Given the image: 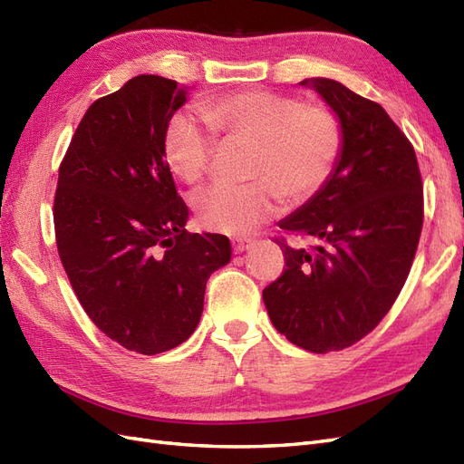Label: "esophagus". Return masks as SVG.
Wrapping results in <instances>:
<instances>
[{
	"mask_svg": "<svg viewBox=\"0 0 464 464\" xmlns=\"http://www.w3.org/2000/svg\"><path fill=\"white\" fill-rule=\"evenodd\" d=\"M232 247H234L236 254H242V251L251 247V240H247V237H234Z\"/></svg>",
	"mask_w": 464,
	"mask_h": 464,
	"instance_id": "1",
	"label": "esophagus"
}]
</instances>
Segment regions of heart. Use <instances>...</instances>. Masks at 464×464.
Here are the masks:
<instances>
[{
	"instance_id": "1",
	"label": "heart",
	"mask_w": 464,
	"mask_h": 464,
	"mask_svg": "<svg viewBox=\"0 0 464 464\" xmlns=\"http://www.w3.org/2000/svg\"><path fill=\"white\" fill-rule=\"evenodd\" d=\"M201 123L176 114L162 137L164 162L184 184H199L210 170L218 135L251 145L246 186H217L201 193L195 213L201 227L242 236L269 220L280 207L314 199L333 176L343 152V125L331 110L271 91H240L207 98Z\"/></svg>"
}]
</instances>
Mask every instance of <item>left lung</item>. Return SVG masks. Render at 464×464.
I'll use <instances>...</instances> for the list:
<instances>
[{"mask_svg":"<svg viewBox=\"0 0 464 464\" xmlns=\"http://www.w3.org/2000/svg\"><path fill=\"white\" fill-rule=\"evenodd\" d=\"M300 85L334 111L344 143L325 188L278 222L319 244L276 240L286 269L263 302L292 344L325 354L358 343L395 304L422 232L424 195L414 149L382 106L333 79Z\"/></svg>","mask_w":464,"mask_h":464,"instance_id":"left-lung-1","label":"left lung"}]
</instances>
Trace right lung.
<instances>
[{
    "mask_svg": "<svg viewBox=\"0 0 464 464\" xmlns=\"http://www.w3.org/2000/svg\"><path fill=\"white\" fill-rule=\"evenodd\" d=\"M189 87L137 75L82 116L60 166L55 242L82 310L111 341L160 354L188 341L208 276L232 256L222 234H189L162 157Z\"/></svg>",
    "mask_w": 464,
    "mask_h": 464,
    "instance_id": "obj_1",
    "label": "right lung"
}]
</instances>
